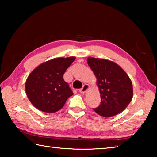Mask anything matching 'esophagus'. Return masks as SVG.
<instances>
[{
    "label": "esophagus",
    "instance_id": "34e87169",
    "mask_svg": "<svg viewBox=\"0 0 157 157\" xmlns=\"http://www.w3.org/2000/svg\"><path fill=\"white\" fill-rule=\"evenodd\" d=\"M89 89H90L89 85L87 84H85L83 86V87H82V88L79 90V92L82 93V94H84V93H86Z\"/></svg>",
    "mask_w": 157,
    "mask_h": 157
}]
</instances>
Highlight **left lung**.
<instances>
[{
    "label": "left lung",
    "mask_w": 157,
    "mask_h": 157,
    "mask_svg": "<svg viewBox=\"0 0 157 157\" xmlns=\"http://www.w3.org/2000/svg\"><path fill=\"white\" fill-rule=\"evenodd\" d=\"M87 63L97 79L101 102L94 109L105 118L120 113L127 108L133 98L132 80L123 68L112 61L89 57Z\"/></svg>",
    "instance_id": "obj_1"
}]
</instances>
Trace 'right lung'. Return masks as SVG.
I'll use <instances>...</instances> for the list:
<instances>
[{"instance_id": "add662e5", "label": "right lung", "mask_w": 157, "mask_h": 157, "mask_svg": "<svg viewBox=\"0 0 157 157\" xmlns=\"http://www.w3.org/2000/svg\"><path fill=\"white\" fill-rule=\"evenodd\" d=\"M75 58H55L41 63L29 74L25 89L34 107L46 113H55L63 107L73 94L63 75Z\"/></svg>"}]
</instances>
